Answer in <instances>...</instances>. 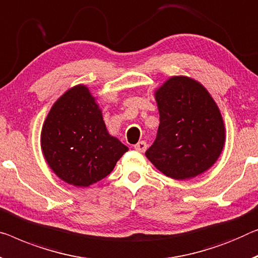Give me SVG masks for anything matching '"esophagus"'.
<instances>
[{
  "label": "esophagus",
  "mask_w": 258,
  "mask_h": 258,
  "mask_svg": "<svg viewBox=\"0 0 258 258\" xmlns=\"http://www.w3.org/2000/svg\"><path fill=\"white\" fill-rule=\"evenodd\" d=\"M134 149L138 152L144 153L147 149V142L146 141H139L137 145H134Z\"/></svg>",
  "instance_id": "esophagus-1"
}]
</instances>
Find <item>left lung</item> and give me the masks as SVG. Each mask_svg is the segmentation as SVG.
Masks as SVG:
<instances>
[{"instance_id":"1","label":"left lung","mask_w":258,"mask_h":258,"mask_svg":"<svg viewBox=\"0 0 258 258\" xmlns=\"http://www.w3.org/2000/svg\"><path fill=\"white\" fill-rule=\"evenodd\" d=\"M155 98L160 125L147 159L175 179L196 177L212 167L224 147L225 126L205 88L175 76L156 91Z\"/></svg>"}]
</instances>
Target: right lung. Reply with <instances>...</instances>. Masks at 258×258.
Here are the masks:
<instances>
[{"label":"right lung","mask_w":258,"mask_h":258,"mask_svg":"<svg viewBox=\"0 0 258 258\" xmlns=\"http://www.w3.org/2000/svg\"><path fill=\"white\" fill-rule=\"evenodd\" d=\"M41 149L57 177L75 186L105 178L128 151L107 133L89 89L76 86L52 106L41 131Z\"/></svg>","instance_id":"1"}]
</instances>
